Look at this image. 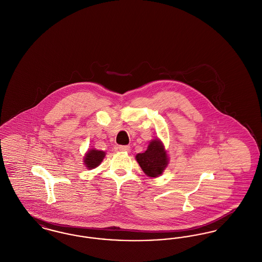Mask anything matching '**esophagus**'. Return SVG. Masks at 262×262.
Here are the masks:
<instances>
[{
  "label": "esophagus",
  "mask_w": 262,
  "mask_h": 262,
  "mask_svg": "<svg viewBox=\"0 0 262 262\" xmlns=\"http://www.w3.org/2000/svg\"><path fill=\"white\" fill-rule=\"evenodd\" d=\"M119 149L123 151V152H129L130 147L128 145H121V146H119Z\"/></svg>",
  "instance_id": "34e87169"
}]
</instances>
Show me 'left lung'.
Returning a JSON list of instances; mask_svg holds the SVG:
<instances>
[{"instance_id":"obj_1","label":"left lung","mask_w":262,"mask_h":262,"mask_svg":"<svg viewBox=\"0 0 262 262\" xmlns=\"http://www.w3.org/2000/svg\"><path fill=\"white\" fill-rule=\"evenodd\" d=\"M136 159L142 171L151 178H156L162 174L169 163L165 147L157 138L150 141L145 152L137 154Z\"/></svg>"}]
</instances>
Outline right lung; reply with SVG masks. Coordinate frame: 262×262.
Segmentation results:
<instances>
[{
	"mask_svg": "<svg viewBox=\"0 0 262 262\" xmlns=\"http://www.w3.org/2000/svg\"><path fill=\"white\" fill-rule=\"evenodd\" d=\"M105 152L104 151H100V150L90 149L88 150V153L84 156V165L88 167V169L91 170L94 169L96 167H98L101 162L103 161L104 157H105Z\"/></svg>",
	"mask_w": 262,
	"mask_h": 262,
	"instance_id": "1",
	"label": "right lung"
}]
</instances>
